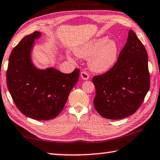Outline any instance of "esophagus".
Listing matches in <instances>:
<instances>
[{
    "instance_id": "34e87169",
    "label": "esophagus",
    "mask_w": 160,
    "mask_h": 160,
    "mask_svg": "<svg viewBox=\"0 0 160 160\" xmlns=\"http://www.w3.org/2000/svg\"><path fill=\"white\" fill-rule=\"evenodd\" d=\"M80 77L82 78V80H87L90 78V75L87 72H85V71H82V72H81L80 73Z\"/></svg>"
}]
</instances>
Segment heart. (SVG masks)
Returning <instances> with one entry per match:
<instances>
[{
  "mask_svg": "<svg viewBox=\"0 0 160 160\" xmlns=\"http://www.w3.org/2000/svg\"><path fill=\"white\" fill-rule=\"evenodd\" d=\"M118 47L108 38L92 40L78 47L75 50L76 56L89 58V67L95 72L102 73L112 68L118 58Z\"/></svg>",
  "mask_w": 160,
  "mask_h": 160,
  "instance_id": "obj_1",
  "label": "heart"
}]
</instances>
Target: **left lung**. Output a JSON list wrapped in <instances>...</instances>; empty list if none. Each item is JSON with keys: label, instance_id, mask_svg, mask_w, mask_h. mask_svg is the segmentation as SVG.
<instances>
[{"label": "left lung", "instance_id": "left-lung-1", "mask_svg": "<svg viewBox=\"0 0 160 160\" xmlns=\"http://www.w3.org/2000/svg\"><path fill=\"white\" fill-rule=\"evenodd\" d=\"M95 110L103 118L120 120L140 107L150 86L148 56L145 48L132 30L112 68L95 76Z\"/></svg>", "mask_w": 160, "mask_h": 160}]
</instances>
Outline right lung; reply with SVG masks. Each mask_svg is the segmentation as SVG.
<instances>
[{
	"label": "right lung",
	"instance_id": "add662e5",
	"mask_svg": "<svg viewBox=\"0 0 160 160\" xmlns=\"http://www.w3.org/2000/svg\"><path fill=\"white\" fill-rule=\"evenodd\" d=\"M35 31L24 37L10 55L6 80L9 92L24 115L37 120H51L62 110L71 90L79 78L80 70L70 74L54 68L39 69L32 61Z\"/></svg>",
	"mask_w": 160,
	"mask_h": 160
}]
</instances>
